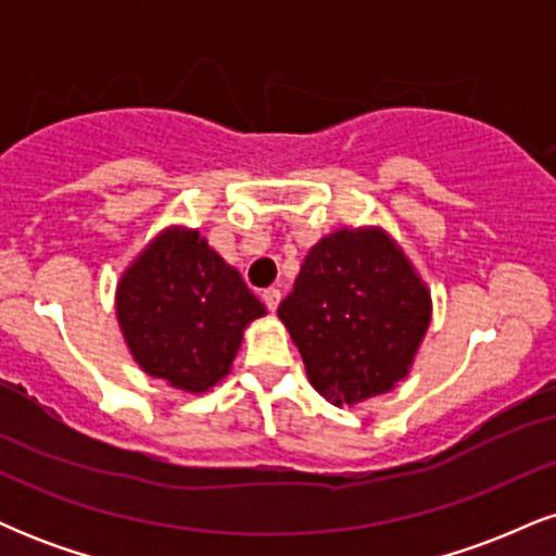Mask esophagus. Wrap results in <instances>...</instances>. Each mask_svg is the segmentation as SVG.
<instances>
[{
  "label": "esophagus",
  "mask_w": 556,
  "mask_h": 556,
  "mask_svg": "<svg viewBox=\"0 0 556 556\" xmlns=\"http://www.w3.org/2000/svg\"><path fill=\"white\" fill-rule=\"evenodd\" d=\"M261 298H264L266 308H269V311H277L279 300H282V292H279V290H277V287H266V290H264V292H261Z\"/></svg>",
  "instance_id": "1"
}]
</instances>
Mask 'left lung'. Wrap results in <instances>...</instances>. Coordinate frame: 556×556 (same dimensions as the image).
<instances>
[{"instance_id": "1", "label": "left lung", "mask_w": 556, "mask_h": 556, "mask_svg": "<svg viewBox=\"0 0 556 556\" xmlns=\"http://www.w3.org/2000/svg\"><path fill=\"white\" fill-rule=\"evenodd\" d=\"M279 318L311 384L334 405H355L405 379L431 298L381 229H340L311 248Z\"/></svg>"}]
</instances>
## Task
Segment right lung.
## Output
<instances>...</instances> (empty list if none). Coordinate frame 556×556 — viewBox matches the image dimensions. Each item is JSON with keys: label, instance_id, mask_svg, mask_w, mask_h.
Returning <instances> with one entry per match:
<instances>
[{"label": "right lung", "instance_id": "add662e5", "mask_svg": "<svg viewBox=\"0 0 556 556\" xmlns=\"http://www.w3.org/2000/svg\"><path fill=\"white\" fill-rule=\"evenodd\" d=\"M264 314L240 274L201 235L182 229L151 242L117 287L132 358L185 392H206L225 379L242 329Z\"/></svg>", "mask_w": 556, "mask_h": 556}]
</instances>
